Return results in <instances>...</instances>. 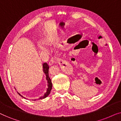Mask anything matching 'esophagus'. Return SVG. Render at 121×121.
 I'll use <instances>...</instances> for the list:
<instances>
[{
    "instance_id": "34e87169",
    "label": "esophagus",
    "mask_w": 121,
    "mask_h": 121,
    "mask_svg": "<svg viewBox=\"0 0 121 121\" xmlns=\"http://www.w3.org/2000/svg\"><path fill=\"white\" fill-rule=\"evenodd\" d=\"M59 58H57V57H54V58H52V59H51L50 60H49V63H48V64H49V65H50V66H51V65H52L53 64H54V63H55V62H59Z\"/></svg>"
}]
</instances>
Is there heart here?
Wrapping results in <instances>:
<instances>
[{
    "mask_svg": "<svg viewBox=\"0 0 121 121\" xmlns=\"http://www.w3.org/2000/svg\"><path fill=\"white\" fill-rule=\"evenodd\" d=\"M42 43L43 45L47 46V45H48V44H49V43H50V41H49L48 39H44L42 40ZM39 48H40V49H42V50H44V49H45V48H44V47H43V46H39Z\"/></svg>",
    "mask_w": 121,
    "mask_h": 121,
    "instance_id": "b5f03b06",
    "label": "heart"
}]
</instances>
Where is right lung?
<instances>
[{
    "mask_svg": "<svg viewBox=\"0 0 121 121\" xmlns=\"http://www.w3.org/2000/svg\"><path fill=\"white\" fill-rule=\"evenodd\" d=\"M42 65H43V72L44 74H45L46 77V80H47V81L48 88L47 89V91H46V93L44 94V95L39 97V99H43L46 98V97H47L49 95V94H50V92H51V91L52 89V82H51V80L50 78L49 77V75H48L49 66L47 63H44ZM17 93L19 94V95H20L21 97H24V99H26L25 97L22 96L18 92H17Z\"/></svg>",
    "mask_w": 121,
    "mask_h": 121,
    "instance_id": "right-lung-1",
    "label": "right lung"
}]
</instances>
